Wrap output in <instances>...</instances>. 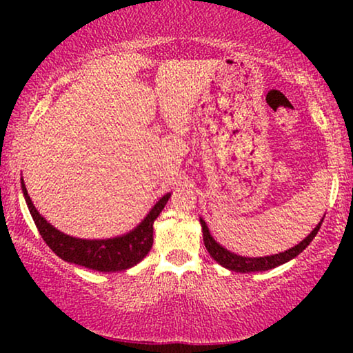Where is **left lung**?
Wrapping results in <instances>:
<instances>
[{
  "mask_svg": "<svg viewBox=\"0 0 353 353\" xmlns=\"http://www.w3.org/2000/svg\"><path fill=\"white\" fill-rule=\"evenodd\" d=\"M321 223H323V220L316 225V228L313 230L312 233L302 241V243L294 245V248L286 250V252L268 255V257H255V259H252V257H241V255H236L233 252H230V250H226L225 248H221V245L216 243L214 238H212V234H210L209 228H207L205 221L201 219L202 233H204V244H205V249L209 250L210 257L214 259L216 263H220L221 267L233 270V272H239V273L265 272V270H272L274 267H278V265H283V263L289 262L291 259L297 257V255L301 254L302 250L312 243L313 238H315L316 233H318V230H320Z\"/></svg>",
  "mask_w": 353,
  "mask_h": 353,
  "instance_id": "left-lung-1",
  "label": "left lung"
}]
</instances>
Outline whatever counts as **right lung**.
Segmentation results:
<instances>
[{
    "mask_svg": "<svg viewBox=\"0 0 353 353\" xmlns=\"http://www.w3.org/2000/svg\"><path fill=\"white\" fill-rule=\"evenodd\" d=\"M22 191L26 196L28 210H30L32 219L35 221L41 238L50 245V249L57 257L65 262L80 265V267L96 270V272H122L146 257L152 248V223L165 207L170 194H165L156 205L152 207L146 219L139 223L128 234L120 236L114 239H77L67 236L56 230L54 226L48 223L33 205L30 196L27 194L26 185L22 181Z\"/></svg>",
    "mask_w": 353,
    "mask_h": 353,
    "instance_id": "1",
    "label": "right lung"
}]
</instances>
